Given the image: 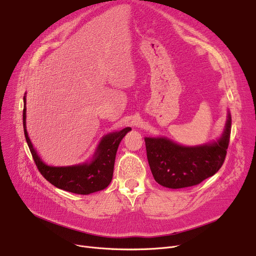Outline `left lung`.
Here are the masks:
<instances>
[{
  "mask_svg": "<svg viewBox=\"0 0 256 256\" xmlns=\"http://www.w3.org/2000/svg\"><path fill=\"white\" fill-rule=\"evenodd\" d=\"M232 116L228 113L221 138L210 144L186 147L167 138H145L152 176L160 186L180 189L212 176L222 167L230 144Z\"/></svg>",
  "mask_w": 256,
  "mask_h": 256,
  "instance_id": "1",
  "label": "left lung"
}]
</instances>
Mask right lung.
<instances>
[{
  "instance_id": "obj_1",
  "label": "right lung",
  "mask_w": 256,
  "mask_h": 256,
  "mask_svg": "<svg viewBox=\"0 0 256 256\" xmlns=\"http://www.w3.org/2000/svg\"><path fill=\"white\" fill-rule=\"evenodd\" d=\"M22 124L26 141L28 143L34 162L42 176L61 190L80 195H88L106 189L113 178L116 152L119 143L132 128H126L120 132L104 136L98 146L91 162L76 166L52 167L42 162L33 148L26 128V96H24Z\"/></svg>"
}]
</instances>
